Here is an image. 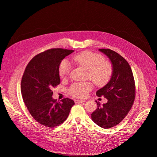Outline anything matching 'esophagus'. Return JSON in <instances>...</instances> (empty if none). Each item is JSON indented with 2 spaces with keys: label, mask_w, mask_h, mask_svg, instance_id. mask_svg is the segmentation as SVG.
<instances>
[{
  "label": "esophagus",
  "mask_w": 157,
  "mask_h": 157,
  "mask_svg": "<svg viewBox=\"0 0 157 157\" xmlns=\"http://www.w3.org/2000/svg\"><path fill=\"white\" fill-rule=\"evenodd\" d=\"M85 100H75V103H81V102H85Z\"/></svg>",
  "instance_id": "1"
}]
</instances>
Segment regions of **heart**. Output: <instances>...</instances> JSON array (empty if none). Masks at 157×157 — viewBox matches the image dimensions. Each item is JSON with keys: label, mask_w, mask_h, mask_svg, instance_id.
<instances>
[{"label": "heart", "mask_w": 157, "mask_h": 157, "mask_svg": "<svg viewBox=\"0 0 157 157\" xmlns=\"http://www.w3.org/2000/svg\"><path fill=\"white\" fill-rule=\"evenodd\" d=\"M74 63L84 67L87 70V77L96 86H103L110 80L112 75V64L100 54L85 51L72 57ZM71 70V64L67 59L61 61L59 65V75L65 78L70 74ZM92 89L91 83L87 82L74 83L69 88V93L73 96L84 98L87 93Z\"/></svg>", "instance_id": "obj_1"}]
</instances>
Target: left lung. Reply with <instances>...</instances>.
<instances>
[{
    "label": "left lung",
    "instance_id": "left-lung-1",
    "mask_svg": "<svg viewBox=\"0 0 157 157\" xmlns=\"http://www.w3.org/2000/svg\"><path fill=\"white\" fill-rule=\"evenodd\" d=\"M110 59L113 71L110 81L96 92L98 96H104L107 103L92 112V119L103 128H110L121 122L132 108L135 99V82L132 70L127 61L110 49H99Z\"/></svg>",
    "mask_w": 157,
    "mask_h": 157
}]
</instances>
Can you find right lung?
Segmentation results:
<instances>
[{
    "mask_svg": "<svg viewBox=\"0 0 157 157\" xmlns=\"http://www.w3.org/2000/svg\"><path fill=\"white\" fill-rule=\"evenodd\" d=\"M74 50L54 48L37 54L29 62L21 80V94L28 110L36 121L50 128L68 117L74 100L53 99L52 88L60 83L59 65Z\"/></svg>",
    "mask_w": 157,
    "mask_h": 157,
    "instance_id": "obj_1",
    "label": "right lung"
}]
</instances>
